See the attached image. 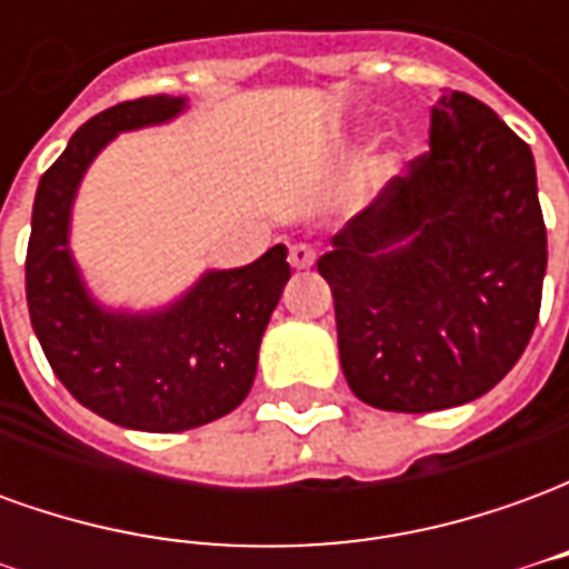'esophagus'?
Returning <instances> with one entry per match:
<instances>
[{
    "instance_id": "1",
    "label": "esophagus",
    "mask_w": 569,
    "mask_h": 569,
    "mask_svg": "<svg viewBox=\"0 0 569 569\" xmlns=\"http://www.w3.org/2000/svg\"><path fill=\"white\" fill-rule=\"evenodd\" d=\"M313 261H317V249L310 247V243H292V247H289V264L298 268V271H301V268H310Z\"/></svg>"
}]
</instances>
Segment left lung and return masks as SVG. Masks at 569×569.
<instances>
[{"label":"left lung","mask_w":569,"mask_h":569,"mask_svg":"<svg viewBox=\"0 0 569 569\" xmlns=\"http://www.w3.org/2000/svg\"><path fill=\"white\" fill-rule=\"evenodd\" d=\"M332 247L317 271L357 399L406 415L472 402L539 320L549 247L530 146L476 97H441L429 149Z\"/></svg>","instance_id":"obj_1"}]
</instances>
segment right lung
<instances>
[{
	"mask_svg": "<svg viewBox=\"0 0 569 569\" xmlns=\"http://www.w3.org/2000/svg\"><path fill=\"white\" fill-rule=\"evenodd\" d=\"M182 97H140L84 121L39 179L27 247V308L51 369L93 415L142 432H182L224 418L247 399L264 326L289 261L277 243L234 271L203 273L167 310L100 308L69 256V210L97 151L121 130L161 124Z\"/></svg>",
	"mask_w": 569,
	"mask_h": 569,
	"instance_id": "add662e5",
	"label": "right lung"
}]
</instances>
